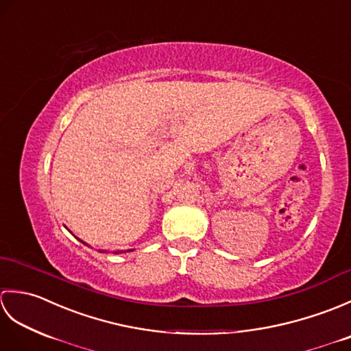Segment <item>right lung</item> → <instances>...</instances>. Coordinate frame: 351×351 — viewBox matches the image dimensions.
<instances>
[{
	"label": "right lung",
	"instance_id": "add662e5",
	"mask_svg": "<svg viewBox=\"0 0 351 351\" xmlns=\"http://www.w3.org/2000/svg\"><path fill=\"white\" fill-rule=\"evenodd\" d=\"M81 243H84V241H81ZM84 244H87V243H84ZM131 250H134V249H131ZM126 252H128V250H126ZM114 253H122V252H114Z\"/></svg>",
	"mask_w": 351,
	"mask_h": 351
}]
</instances>
